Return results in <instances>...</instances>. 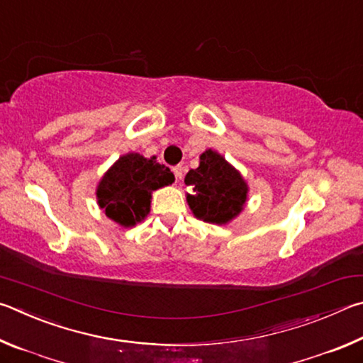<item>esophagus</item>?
Wrapping results in <instances>:
<instances>
[{
    "label": "esophagus",
    "mask_w": 363,
    "mask_h": 363,
    "mask_svg": "<svg viewBox=\"0 0 363 363\" xmlns=\"http://www.w3.org/2000/svg\"><path fill=\"white\" fill-rule=\"evenodd\" d=\"M172 170H174V175H175L177 180H183V167H182V165H175V167Z\"/></svg>",
    "instance_id": "34e87169"
}]
</instances>
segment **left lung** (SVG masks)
Here are the masks:
<instances>
[{
	"label": "left lung",
	"mask_w": 363,
	"mask_h": 363,
	"mask_svg": "<svg viewBox=\"0 0 363 363\" xmlns=\"http://www.w3.org/2000/svg\"><path fill=\"white\" fill-rule=\"evenodd\" d=\"M185 185L194 191L188 194L194 217L207 223H226L242 211L247 201L244 178L212 150L202 152L199 167L188 172Z\"/></svg>",
	"instance_id": "left-lung-1"
}]
</instances>
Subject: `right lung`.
Segmentation results:
<instances>
[{
    "instance_id": "add662e5",
    "label": "right lung",
    "mask_w": 363,
    "mask_h": 363,
    "mask_svg": "<svg viewBox=\"0 0 363 363\" xmlns=\"http://www.w3.org/2000/svg\"><path fill=\"white\" fill-rule=\"evenodd\" d=\"M129 152L106 172L97 188L99 206L121 226H133L150 212L151 193L170 185L174 174L164 164Z\"/></svg>"
}]
</instances>
